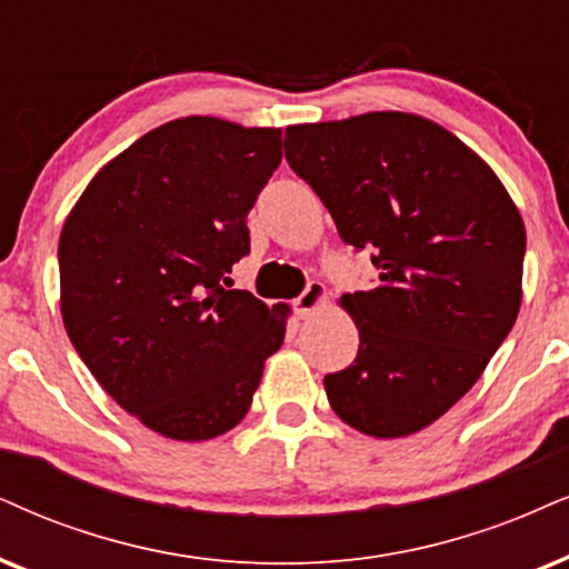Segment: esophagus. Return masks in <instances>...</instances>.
<instances>
[{"instance_id": "34e87169", "label": "esophagus", "mask_w": 569, "mask_h": 569, "mask_svg": "<svg viewBox=\"0 0 569 569\" xmlns=\"http://www.w3.org/2000/svg\"><path fill=\"white\" fill-rule=\"evenodd\" d=\"M322 301H326V286L320 280H309L307 289L293 299V309H297L299 318H307V315H312L315 309L322 307Z\"/></svg>"}]
</instances>
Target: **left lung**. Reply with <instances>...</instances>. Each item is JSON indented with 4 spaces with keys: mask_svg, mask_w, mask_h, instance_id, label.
<instances>
[{
    "mask_svg": "<svg viewBox=\"0 0 569 569\" xmlns=\"http://www.w3.org/2000/svg\"><path fill=\"white\" fill-rule=\"evenodd\" d=\"M286 160L380 270L341 297L359 351L326 376L330 407L359 433L412 436L476 386L515 326L520 212L470 147L420 114L289 126Z\"/></svg>",
    "mask_w": 569,
    "mask_h": 569,
    "instance_id": "obj_1",
    "label": "left lung"
}]
</instances>
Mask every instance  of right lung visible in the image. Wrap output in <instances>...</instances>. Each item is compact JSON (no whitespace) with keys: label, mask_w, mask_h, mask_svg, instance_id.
Segmentation results:
<instances>
[{"label":"right lung","mask_w":569,"mask_h":569,"mask_svg":"<svg viewBox=\"0 0 569 569\" xmlns=\"http://www.w3.org/2000/svg\"><path fill=\"white\" fill-rule=\"evenodd\" d=\"M280 128L170 120L107 162L60 233V309L91 376L143 426L207 441L239 426L286 305L228 289Z\"/></svg>","instance_id":"add662e5"}]
</instances>
